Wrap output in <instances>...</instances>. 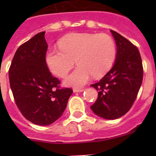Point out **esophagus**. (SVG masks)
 Here are the masks:
<instances>
[{
	"instance_id": "esophagus-1",
	"label": "esophagus",
	"mask_w": 156,
	"mask_h": 156,
	"mask_svg": "<svg viewBox=\"0 0 156 156\" xmlns=\"http://www.w3.org/2000/svg\"><path fill=\"white\" fill-rule=\"evenodd\" d=\"M84 90V89H78V88H74L73 91L75 93H80V92H83Z\"/></svg>"
}]
</instances>
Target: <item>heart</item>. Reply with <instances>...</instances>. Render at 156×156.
<instances>
[{"instance_id": "b5f03b06", "label": "heart", "mask_w": 156, "mask_h": 156, "mask_svg": "<svg viewBox=\"0 0 156 156\" xmlns=\"http://www.w3.org/2000/svg\"><path fill=\"white\" fill-rule=\"evenodd\" d=\"M59 49L49 50L45 61L50 72L65 77L75 64L77 67L64 81L67 86L80 87L90 78H100L110 70L116 48L113 39L105 34L72 33L59 40Z\"/></svg>"}]
</instances>
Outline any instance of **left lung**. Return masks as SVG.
Here are the masks:
<instances>
[{
	"label": "left lung",
	"instance_id": "8db88e82",
	"mask_svg": "<svg viewBox=\"0 0 156 156\" xmlns=\"http://www.w3.org/2000/svg\"><path fill=\"white\" fill-rule=\"evenodd\" d=\"M110 31L117 47L115 61L100 81L90 85L99 91L90 108L97 115L113 120L131 108L142 84L144 69L137 48L116 31Z\"/></svg>",
	"mask_w": 156,
	"mask_h": 156
}]
</instances>
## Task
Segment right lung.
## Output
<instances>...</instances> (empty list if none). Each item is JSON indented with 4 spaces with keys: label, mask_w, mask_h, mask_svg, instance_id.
<instances>
[{
    "label": "right lung",
    "mask_w": 156,
    "mask_h": 156,
    "mask_svg": "<svg viewBox=\"0 0 156 156\" xmlns=\"http://www.w3.org/2000/svg\"><path fill=\"white\" fill-rule=\"evenodd\" d=\"M45 31L35 34L17 49L9 69L10 85L23 115L34 125H51L61 117L73 91L60 88L45 61Z\"/></svg>",
    "instance_id": "1"
}]
</instances>
